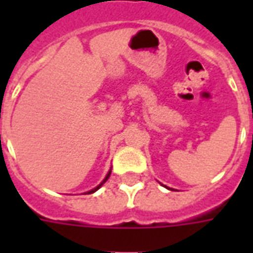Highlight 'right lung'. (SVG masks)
Here are the masks:
<instances>
[{
	"instance_id": "obj_1",
	"label": "right lung",
	"mask_w": 253,
	"mask_h": 253,
	"mask_svg": "<svg viewBox=\"0 0 253 253\" xmlns=\"http://www.w3.org/2000/svg\"><path fill=\"white\" fill-rule=\"evenodd\" d=\"M110 175H111V169H110V170H108V173H107V175H105V177H104V180L101 181V183H100L99 186H97V187H94L93 190H90V191H88V192H85V194H93V192H96V191L99 190L100 187H101V186H103V184H104L105 181L108 180V177H110Z\"/></svg>"
}]
</instances>
